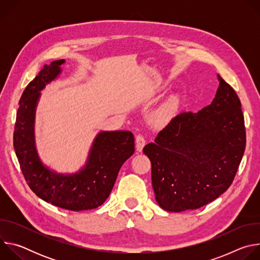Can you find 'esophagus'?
<instances>
[{"mask_svg":"<svg viewBox=\"0 0 260 260\" xmlns=\"http://www.w3.org/2000/svg\"><path fill=\"white\" fill-rule=\"evenodd\" d=\"M145 143H146L145 138L142 135L136 136V149H137V151L141 152L143 150V148L145 146Z\"/></svg>","mask_w":260,"mask_h":260,"instance_id":"34e87169","label":"esophagus"}]
</instances>
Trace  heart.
Listing matches in <instances>:
<instances>
[{
    "mask_svg": "<svg viewBox=\"0 0 260 260\" xmlns=\"http://www.w3.org/2000/svg\"><path fill=\"white\" fill-rule=\"evenodd\" d=\"M180 99L178 96H171L166 101V103L156 111L153 121L156 124H165L167 123L177 112L180 108Z\"/></svg>",
    "mask_w": 260,
    "mask_h": 260,
    "instance_id": "obj_1",
    "label": "heart"
}]
</instances>
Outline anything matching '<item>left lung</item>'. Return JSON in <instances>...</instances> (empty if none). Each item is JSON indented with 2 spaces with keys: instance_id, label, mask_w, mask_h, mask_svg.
<instances>
[{
  "instance_id": "8db88e82",
  "label": "left lung",
  "mask_w": 260,
  "mask_h": 260,
  "mask_svg": "<svg viewBox=\"0 0 260 260\" xmlns=\"http://www.w3.org/2000/svg\"><path fill=\"white\" fill-rule=\"evenodd\" d=\"M211 105L183 112L143 152L151 161L155 200L166 211L199 209L232 185L246 147L241 101L218 75Z\"/></svg>"
}]
</instances>
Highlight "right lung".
Instances as JSON below:
<instances>
[{
  "label": "right lung",
  "instance_id": "obj_1",
  "mask_svg": "<svg viewBox=\"0 0 260 260\" xmlns=\"http://www.w3.org/2000/svg\"><path fill=\"white\" fill-rule=\"evenodd\" d=\"M64 59L45 64L25 87L16 114L13 145L29 188L43 201L70 211L95 209L110 196L118 172L135 152L128 131L101 132L94 139L86 165L75 174H57L45 167L35 146V113L40 91L61 72Z\"/></svg>",
  "mask_w": 260,
  "mask_h": 260
}]
</instances>
